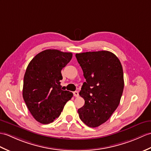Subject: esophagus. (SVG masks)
Returning a JSON list of instances; mask_svg holds the SVG:
<instances>
[{
  "label": "esophagus",
  "instance_id": "esophagus-1",
  "mask_svg": "<svg viewBox=\"0 0 151 151\" xmlns=\"http://www.w3.org/2000/svg\"><path fill=\"white\" fill-rule=\"evenodd\" d=\"M73 94H74V96L75 97H78L79 96V94L78 91H74L73 92Z\"/></svg>",
  "mask_w": 151,
  "mask_h": 151
}]
</instances>
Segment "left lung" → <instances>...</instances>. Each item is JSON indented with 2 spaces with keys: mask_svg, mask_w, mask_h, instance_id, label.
<instances>
[{
  "mask_svg": "<svg viewBox=\"0 0 151 151\" xmlns=\"http://www.w3.org/2000/svg\"><path fill=\"white\" fill-rule=\"evenodd\" d=\"M86 82L79 94L85 100L79 117L90 127L105 123L120 104L124 87L123 68L113 52L99 51L76 53Z\"/></svg>",
  "mask_w": 151,
  "mask_h": 151,
  "instance_id": "8db88e82",
  "label": "left lung"
}]
</instances>
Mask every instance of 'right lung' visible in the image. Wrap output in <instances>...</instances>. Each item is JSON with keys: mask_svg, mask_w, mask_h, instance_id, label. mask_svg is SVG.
<instances>
[{"mask_svg": "<svg viewBox=\"0 0 151 151\" xmlns=\"http://www.w3.org/2000/svg\"><path fill=\"white\" fill-rule=\"evenodd\" d=\"M72 52L46 50L28 64L24 77L23 99L31 114L43 124H50L61 114L73 94L62 90L61 71L71 60Z\"/></svg>", "mask_w": 151, "mask_h": 151, "instance_id": "right-lung-1", "label": "right lung"}]
</instances>
